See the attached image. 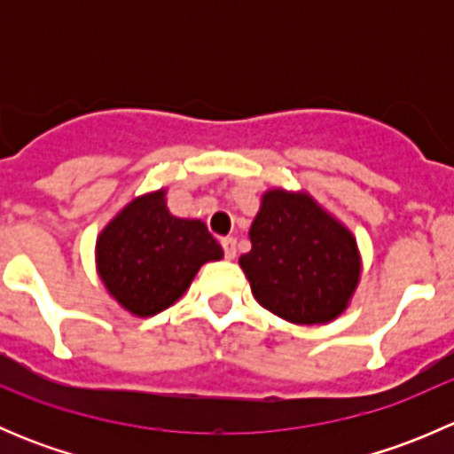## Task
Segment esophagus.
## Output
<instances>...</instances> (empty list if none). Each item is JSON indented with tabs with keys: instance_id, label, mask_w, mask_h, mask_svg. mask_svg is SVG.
Segmentation results:
<instances>
[{
	"instance_id": "1",
	"label": "esophagus",
	"mask_w": 454,
	"mask_h": 454,
	"mask_svg": "<svg viewBox=\"0 0 454 454\" xmlns=\"http://www.w3.org/2000/svg\"><path fill=\"white\" fill-rule=\"evenodd\" d=\"M222 248H223V256H226V259H235V256H237V239H232V237H226V239H222Z\"/></svg>"
}]
</instances>
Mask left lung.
<instances>
[{"label":"left lung","mask_w":454,"mask_h":454,"mask_svg":"<svg viewBox=\"0 0 454 454\" xmlns=\"http://www.w3.org/2000/svg\"><path fill=\"white\" fill-rule=\"evenodd\" d=\"M239 265L254 299L296 325L327 323L347 308L360 277L356 239L308 195L270 191Z\"/></svg>","instance_id":"8db88e82"}]
</instances>
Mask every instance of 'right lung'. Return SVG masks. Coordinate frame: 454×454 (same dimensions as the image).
<instances>
[{"label": "right lung", "instance_id": "right-lung-1", "mask_svg": "<svg viewBox=\"0 0 454 454\" xmlns=\"http://www.w3.org/2000/svg\"><path fill=\"white\" fill-rule=\"evenodd\" d=\"M98 272L114 299L136 316L176 303L206 261L222 246L195 219L168 213L164 191L131 201L98 237Z\"/></svg>", "mask_w": 454, "mask_h": 454}]
</instances>
